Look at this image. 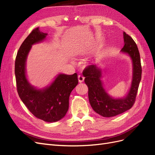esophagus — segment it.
Returning <instances> with one entry per match:
<instances>
[{
  "mask_svg": "<svg viewBox=\"0 0 155 155\" xmlns=\"http://www.w3.org/2000/svg\"><path fill=\"white\" fill-rule=\"evenodd\" d=\"M84 79H85V78H84L82 75H79L78 76V80L79 83H82L84 81Z\"/></svg>",
  "mask_w": 155,
  "mask_h": 155,
  "instance_id": "obj_1",
  "label": "esophagus"
}]
</instances>
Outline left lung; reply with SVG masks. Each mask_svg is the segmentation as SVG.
Returning <instances> with one entry per match:
<instances>
[{
  "instance_id": "8db88e82",
  "label": "left lung",
  "mask_w": 155,
  "mask_h": 155,
  "mask_svg": "<svg viewBox=\"0 0 155 155\" xmlns=\"http://www.w3.org/2000/svg\"><path fill=\"white\" fill-rule=\"evenodd\" d=\"M124 46L121 51L130 56L133 67L131 87L125 97L115 99L108 94L101 80V69L96 64L89 65L83 71L85 83L88 88L90 104L96 113L104 117L115 116L130 109L135 102L141 80L142 66L137 45L125 32H124Z\"/></svg>"
}]
</instances>
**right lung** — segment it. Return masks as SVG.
I'll return each instance as SVG.
<instances>
[{"instance_id": "1", "label": "right lung", "mask_w": 155, "mask_h": 155, "mask_svg": "<svg viewBox=\"0 0 155 155\" xmlns=\"http://www.w3.org/2000/svg\"><path fill=\"white\" fill-rule=\"evenodd\" d=\"M47 34L39 28L33 30L21 45L15 62L17 92L21 100L36 118L46 122L62 119L68 110L69 96L78 83V74H59L51 85L43 89L31 86L26 76V61L31 45L40 43Z\"/></svg>"}]
</instances>
